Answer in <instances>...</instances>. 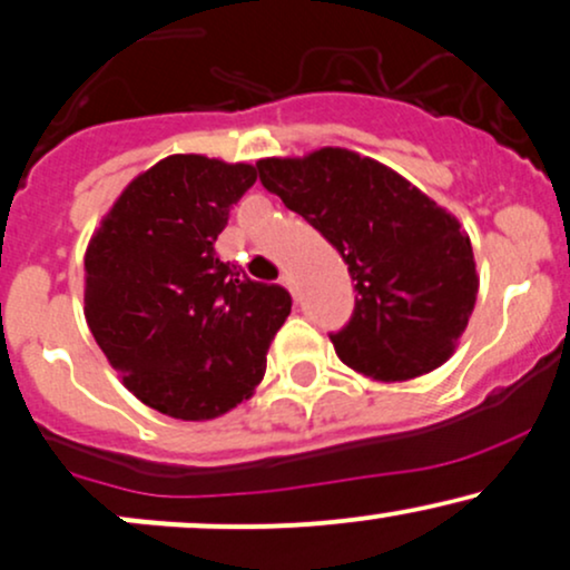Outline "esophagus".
<instances>
[{"mask_svg":"<svg viewBox=\"0 0 570 570\" xmlns=\"http://www.w3.org/2000/svg\"><path fill=\"white\" fill-rule=\"evenodd\" d=\"M279 285L287 287V291H291V296H296V283H293L291 274H283V277H279Z\"/></svg>","mask_w":570,"mask_h":570,"instance_id":"34e87169","label":"esophagus"}]
</instances>
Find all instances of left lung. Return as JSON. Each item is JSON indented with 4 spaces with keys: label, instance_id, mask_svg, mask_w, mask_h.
<instances>
[{
    "label": "left lung",
    "instance_id": "1",
    "mask_svg": "<svg viewBox=\"0 0 570 570\" xmlns=\"http://www.w3.org/2000/svg\"><path fill=\"white\" fill-rule=\"evenodd\" d=\"M256 168L262 185L348 264L354 314L330 335L341 362L383 383L441 367L479 296L460 222L402 174L346 147L262 158Z\"/></svg>",
    "mask_w": 570,
    "mask_h": 570
}]
</instances>
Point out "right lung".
Segmentation results:
<instances>
[{
  "label": "right lung",
  "instance_id": "add662e5",
  "mask_svg": "<svg viewBox=\"0 0 570 570\" xmlns=\"http://www.w3.org/2000/svg\"><path fill=\"white\" fill-rule=\"evenodd\" d=\"M250 164L168 156L105 214L83 256V317L139 402L177 420H214L262 383L291 293L216 256Z\"/></svg>",
  "mask_w": 570,
  "mask_h": 570
}]
</instances>
